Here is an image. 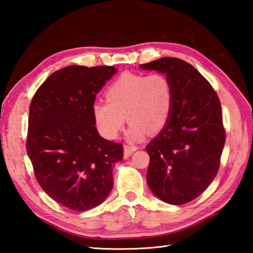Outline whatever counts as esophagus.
Here are the masks:
<instances>
[{"instance_id": "obj_1", "label": "esophagus", "mask_w": 253, "mask_h": 253, "mask_svg": "<svg viewBox=\"0 0 253 253\" xmlns=\"http://www.w3.org/2000/svg\"><path fill=\"white\" fill-rule=\"evenodd\" d=\"M137 149H138V147H136V146H129V144H125V146H124V158L130 157V155L135 152Z\"/></svg>"}]
</instances>
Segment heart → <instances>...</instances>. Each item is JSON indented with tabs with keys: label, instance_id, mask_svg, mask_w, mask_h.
Instances as JSON below:
<instances>
[{
	"label": "heart",
	"instance_id": "1",
	"mask_svg": "<svg viewBox=\"0 0 253 253\" xmlns=\"http://www.w3.org/2000/svg\"><path fill=\"white\" fill-rule=\"evenodd\" d=\"M105 101L94 102L91 107L96 130L113 140L130 124L127 137L141 140L159 132L169 123L174 105V90L169 78L162 73L124 74L105 91Z\"/></svg>",
	"mask_w": 253,
	"mask_h": 253
}]
</instances>
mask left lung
<instances>
[{
	"mask_svg": "<svg viewBox=\"0 0 253 253\" xmlns=\"http://www.w3.org/2000/svg\"><path fill=\"white\" fill-rule=\"evenodd\" d=\"M140 67L166 74L173 84L169 121L146 147L147 182L161 200L180 206L200 196L218 171L226 138L221 102L211 84L179 58L162 57Z\"/></svg>",
	"mask_w": 253,
	"mask_h": 253,
	"instance_id": "left-lung-1",
	"label": "left lung"
}]
</instances>
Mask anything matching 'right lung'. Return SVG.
Here are the masks:
<instances>
[{"instance_id": "1", "label": "right lung", "mask_w": 253, "mask_h": 253, "mask_svg": "<svg viewBox=\"0 0 253 253\" xmlns=\"http://www.w3.org/2000/svg\"><path fill=\"white\" fill-rule=\"evenodd\" d=\"M114 66H67L53 73L31 100L26 149L36 179L53 200L87 211L113 188L123 144L102 138L91 107Z\"/></svg>"}]
</instances>
